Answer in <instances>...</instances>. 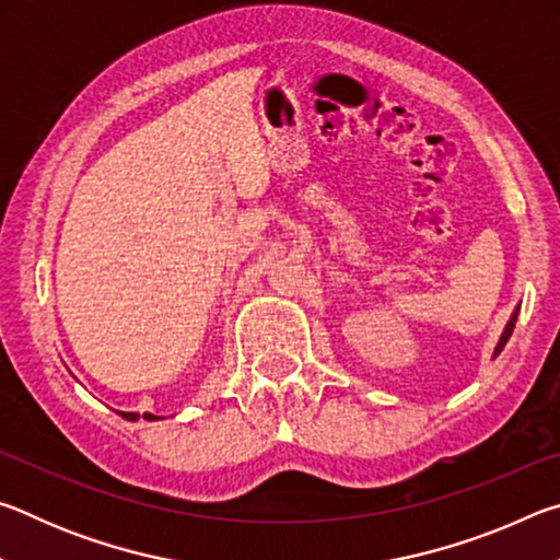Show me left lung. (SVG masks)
Segmentation results:
<instances>
[{"mask_svg":"<svg viewBox=\"0 0 560 560\" xmlns=\"http://www.w3.org/2000/svg\"><path fill=\"white\" fill-rule=\"evenodd\" d=\"M516 318H518V306L514 308V314H511V318H509V324H506V328H504V334H501V338H499V343H497V348H494V358H497V355L501 353V350H504V346H506V340L511 338V334H514Z\"/></svg>","mask_w":560,"mask_h":560,"instance_id":"8db88e82","label":"left lung"}]
</instances>
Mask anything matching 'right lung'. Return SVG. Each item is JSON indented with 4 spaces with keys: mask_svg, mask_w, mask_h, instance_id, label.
Masks as SVG:
<instances>
[{
    "mask_svg": "<svg viewBox=\"0 0 560 560\" xmlns=\"http://www.w3.org/2000/svg\"><path fill=\"white\" fill-rule=\"evenodd\" d=\"M118 415L122 417V420H130V422H136L138 417H140L138 412H118ZM143 417H145V420H163V417H158V415H150V412H145Z\"/></svg>",
    "mask_w": 560,
    "mask_h": 560,
    "instance_id": "add662e5",
    "label": "right lung"
}]
</instances>
